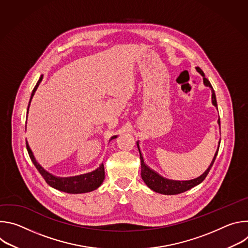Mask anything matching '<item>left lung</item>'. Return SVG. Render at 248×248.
<instances>
[{"mask_svg":"<svg viewBox=\"0 0 248 248\" xmlns=\"http://www.w3.org/2000/svg\"><path fill=\"white\" fill-rule=\"evenodd\" d=\"M196 70L203 77V83H204V85L211 89V92H212V104H213L215 107L217 108V110H218L216 94H215V91H214L213 87H212L210 81L205 78V75L202 72V69L200 67H196ZM218 124H219V126L221 124H220V118L218 120ZM220 143H221V140H219L218 148L216 150V153H215L213 159H212L211 164L209 165L207 170L201 175H199L198 178L193 179V180H189V181H173V180H169V179L164 178V176L159 174L157 171H155L154 170H152L151 168H149L145 164L143 156H142V153H141V151H140L139 141H136L137 148H138V151H139V154H140V161H141V178H142L143 182L145 183V185L150 189H152L155 192L161 193V194L173 195V194H179V193H183V192H185L186 190H189L190 188L198 186L199 184H201L205 180V178L207 176V174L209 173V171H210L212 166H213V164L215 162V159H216V157L218 155Z\"/></svg>","mask_w":248,"mask_h":248,"instance_id":"left-lung-1","label":"left lung"}]
</instances>
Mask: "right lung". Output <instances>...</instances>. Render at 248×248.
I'll use <instances>...</instances> for the list:
<instances>
[{
	"label": "right lung",
	"mask_w": 248,
	"mask_h": 248,
	"mask_svg": "<svg viewBox=\"0 0 248 248\" xmlns=\"http://www.w3.org/2000/svg\"><path fill=\"white\" fill-rule=\"evenodd\" d=\"M42 79H43V76L40 77L36 85H35L34 89L32 90L30 100H29V104H28V107H27V117H28V112H29L31 100H32L35 92H36L39 84L41 83ZM25 129H26V127H25ZM117 137H118V135L112 136L109 140V142L111 140H113ZM26 149H27L28 155H29L32 163L34 164L35 167H36V169L38 170L40 174L43 176L44 180L46 181V183L50 186H52L53 188L58 189L60 191H63V192H66V193H72V194L90 192V191H93V190L97 189L105 180V169H104L103 163L100 164V166L96 170H94L90 172L79 174V175H75V176H66V178H61V176H56L53 173L46 170L37 162V160L35 159V157L33 155L32 150L29 147V144H28L27 141H26Z\"/></svg>",
	"instance_id": "right-lung-1"
}]
</instances>
